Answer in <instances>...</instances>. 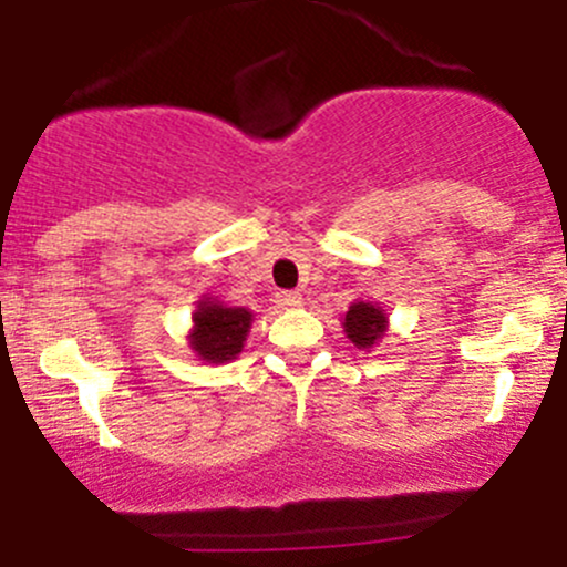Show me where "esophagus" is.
Returning <instances> with one entry per match:
<instances>
[{"label":"esophagus","instance_id":"esophagus-1","mask_svg":"<svg viewBox=\"0 0 567 567\" xmlns=\"http://www.w3.org/2000/svg\"><path fill=\"white\" fill-rule=\"evenodd\" d=\"M301 292L296 290H279L275 292V303L279 306V309H296V306H301Z\"/></svg>","mask_w":567,"mask_h":567}]
</instances>
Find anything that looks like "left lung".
Returning <instances> with one entry per match:
<instances>
[{"instance_id": "1", "label": "left lung", "mask_w": 567, "mask_h": 567, "mask_svg": "<svg viewBox=\"0 0 567 567\" xmlns=\"http://www.w3.org/2000/svg\"><path fill=\"white\" fill-rule=\"evenodd\" d=\"M343 328H347V336L357 343V347L370 349L375 343V338H381L383 330H386V317H383V311L375 309L373 303L360 301L349 306Z\"/></svg>"}]
</instances>
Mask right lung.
Returning a JSON list of instances; mask_svg holds the SVG:
<instances>
[{
  "label": "right lung",
  "instance_id": "1",
  "mask_svg": "<svg viewBox=\"0 0 567 567\" xmlns=\"http://www.w3.org/2000/svg\"><path fill=\"white\" fill-rule=\"evenodd\" d=\"M250 311L216 301H202L194 315L192 349L207 362H229L243 351Z\"/></svg>",
  "mask_w": 567,
  "mask_h": 567
}]
</instances>
